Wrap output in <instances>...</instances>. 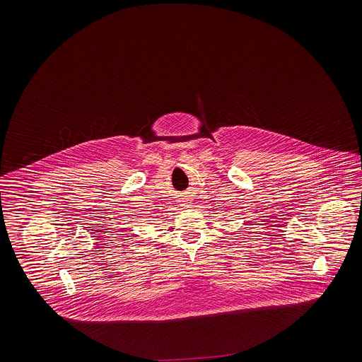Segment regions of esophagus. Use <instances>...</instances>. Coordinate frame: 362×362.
I'll use <instances>...</instances> for the list:
<instances>
[{
    "instance_id": "obj_1",
    "label": "esophagus",
    "mask_w": 362,
    "mask_h": 362,
    "mask_svg": "<svg viewBox=\"0 0 362 362\" xmlns=\"http://www.w3.org/2000/svg\"><path fill=\"white\" fill-rule=\"evenodd\" d=\"M184 206H188V205H184Z\"/></svg>"
}]
</instances>
